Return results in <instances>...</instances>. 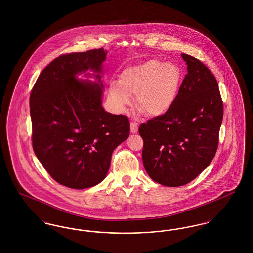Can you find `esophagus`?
<instances>
[{
	"mask_svg": "<svg viewBox=\"0 0 253 253\" xmlns=\"http://www.w3.org/2000/svg\"><path fill=\"white\" fill-rule=\"evenodd\" d=\"M137 130H138L137 122H135V121H131V132H132V133H135V132H137Z\"/></svg>",
	"mask_w": 253,
	"mask_h": 253,
	"instance_id": "obj_1",
	"label": "esophagus"
}]
</instances>
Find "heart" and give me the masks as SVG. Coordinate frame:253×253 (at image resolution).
<instances>
[{"label": "heart", "instance_id": "b5f03b06", "mask_svg": "<svg viewBox=\"0 0 253 253\" xmlns=\"http://www.w3.org/2000/svg\"><path fill=\"white\" fill-rule=\"evenodd\" d=\"M183 71L174 62L146 60L125 68L117 83L109 84V96L115 107L124 111L136 96V104L149 116L165 114L179 95Z\"/></svg>", "mask_w": 253, "mask_h": 253}]
</instances>
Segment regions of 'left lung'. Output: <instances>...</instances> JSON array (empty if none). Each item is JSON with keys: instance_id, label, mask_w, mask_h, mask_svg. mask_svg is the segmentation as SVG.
Wrapping results in <instances>:
<instances>
[{"instance_id": "obj_1", "label": "left lung", "mask_w": 253, "mask_h": 253, "mask_svg": "<svg viewBox=\"0 0 253 253\" xmlns=\"http://www.w3.org/2000/svg\"><path fill=\"white\" fill-rule=\"evenodd\" d=\"M187 63L179 95L162 115L140 124L142 160L149 176L167 187L186 185L216 154L223 101L216 79L203 62L181 54Z\"/></svg>"}]
</instances>
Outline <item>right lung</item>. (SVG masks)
I'll use <instances>...</instances> for the list:
<instances>
[{
	"instance_id": "obj_1",
	"label": "right lung",
	"mask_w": 253,
	"mask_h": 253,
	"mask_svg": "<svg viewBox=\"0 0 253 253\" xmlns=\"http://www.w3.org/2000/svg\"><path fill=\"white\" fill-rule=\"evenodd\" d=\"M107 51L93 49L63 54L40 74L30 94L32 146L50 176L71 189L103 180L114 150L130 134L123 115L102 108L103 85L82 82L77 74L101 72Z\"/></svg>"
}]
</instances>
